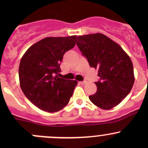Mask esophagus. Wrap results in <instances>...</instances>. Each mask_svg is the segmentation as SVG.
<instances>
[{
  "label": "esophagus",
  "mask_w": 148,
  "mask_h": 148,
  "mask_svg": "<svg viewBox=\"0 0 148 148\" xmlns=\"http://www.w3.org/2000/svg\"><path fill=\"white\" fill-rule=\"evenodd\" d=\"M86 82H87L86 81H82V82H80V84H86Z\"/></svg>",
  "instance_id": "1"
}]
</instances>
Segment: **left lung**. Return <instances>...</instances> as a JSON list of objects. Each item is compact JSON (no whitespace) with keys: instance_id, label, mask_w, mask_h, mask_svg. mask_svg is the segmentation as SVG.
<instances>
[{"instance_id":"left-lung-1","label":"left lung","mask_w":148,"mask_h":148,"mask_svg":"<svg viewBox=\"0 0 148 148\" xmlns=\"http://www.w3.org/2000/svg\"><path fill=\"white\" fill-rule=\"evenodd\" d=\"M77 45L89 66L98 69L97 90L89 97L103 110L117 106L130 92L135 82L133 65L122 48L102 34L77 37Z\"/></svg>"}]
</instances>
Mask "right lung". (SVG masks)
I'll return each mask as SVG.
<instances>
[{"label":"right lung","instance_id":"add662e5","mask_svg":"<svg viewBox=\"0 0 148 148\" xmlns=\"http://www.w3.org/2000/svg\"><path fill=\"white\" fill-rule=\"evenodd\" d=\"M76 38L47 37L28 48L21 58L18 69L21 88L40 110L56 112L69 102L77 82L60 78L57 74L63 56L74 47Z\"/></svg>","mask_w":148,"mask_h":148}]
</instances>
